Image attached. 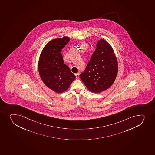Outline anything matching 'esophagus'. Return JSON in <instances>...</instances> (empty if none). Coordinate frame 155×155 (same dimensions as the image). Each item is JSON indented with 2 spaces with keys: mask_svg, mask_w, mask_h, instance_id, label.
<instances>
[{
  "mask_svg": "<svg viewBox=\"0 0 155 155\" xmlns=\"http://www.w3.org/2000/svg\"><path fill=\"white\" fill-rule=\"evenodd\" d=\"M75 76H76V78H79V74H75Z\"/></svg>",
  "mask_w": 155,
  "mask_h": 155,
  "instance_id": "esophagus-1",
  "label": "esophagus"
}]
</instances>
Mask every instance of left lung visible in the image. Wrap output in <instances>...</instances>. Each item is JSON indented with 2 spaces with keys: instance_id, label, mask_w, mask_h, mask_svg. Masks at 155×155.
I'll list each match as a JSON object with an SVG mask.
<instances>
[{
  "instance_id": "8db88e82",
  "label": "left lung",
  "mask_w": 155,
  "mask_h": 155,
  "mask_svg": "<svg viewBox=\"0 0 155 155\" xmlns=\"http://www.w3.org/2000/svg\"><path fill=\"white\" fill-rule=\"evenodd\" d=\"M118 71V61L113 48L106 40L101 39L80 77L89 91L100 93L112 86Z\"/></svg>"
}]
</instances>
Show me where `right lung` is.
I'll return each instance as SVG.
<instances>
[{
	"mask_svg": "<svg viewBox=\"0 0 155 155\" xmlns=\"http://www.w3.org/2000/svg\"><path fill=\"white\" fill-rule=\"evenodd\" d=\"M69 41L67 36L52 39L43 48L39 59L40 78L48 87L58 94L67 91L76 78L69 67L64 64L61 53Z\"/></svg>",
	"mask_w": 155,
	"mask_h": 155,
	"instance_id": "right-lung-1",
	"label": "right lung"
}]
</instances>
